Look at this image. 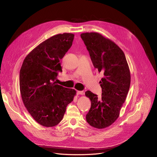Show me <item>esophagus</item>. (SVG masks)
Returning a JSON list of instances; mask_svg holds the SVG:
<instances>
[{
  "label": "esophagus",
  "instance_id": "34e87169",
  "mask_svg": "<svg viewBox=\"0 0 157 157\" xmlns=\"http://www.w3.org/2000/svg\"><path fill=\"white\" fill-rule=\"evenodd\" d=\"M77 94L79 95H84L85 92L83 91H77Z\"/></svg>",
  "mask_w": 157,
  "mask_h": 157
}]
</instances>
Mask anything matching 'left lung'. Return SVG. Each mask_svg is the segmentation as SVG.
<instances>
[{
	"instance_id": "8db88e82",
	"label": "left lung",
	"mask_w": 157,
	"mask_h": 157,
	"mask_svg": "<svg viewBox=\"0 0 157 157\" xmlns=\"http://www.w3.org/2000/svg\"><path fill=\"white\" fill-rule=\"evenodd\" d=\"M94 67L102 72V97L86 91L91 108L86 115L89 125L106 128L117 120L130 85V73L124 53L114 42L97 32L81 34Z\"/></svg>"
}]
</instances>
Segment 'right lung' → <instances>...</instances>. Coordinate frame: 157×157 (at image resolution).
<instances>
[{"label": "right lung", "instance_id": "1", "mask_svg": "<svg viewBox=\"0 0 157 157\" xmlns=\"http://www.w3.org/2000/svg\"><path fill=\"white\" fill-rule=\"evenodd\" d=\"M71 33L53 36L25 57L20 71V89L23 104L41 125L51 127L61 121L66 108L76 92L56 84L62 72L60 60L72 44Z\"/></svg>", "mask_w": 157, "mask_h": 157}]
</instances>
